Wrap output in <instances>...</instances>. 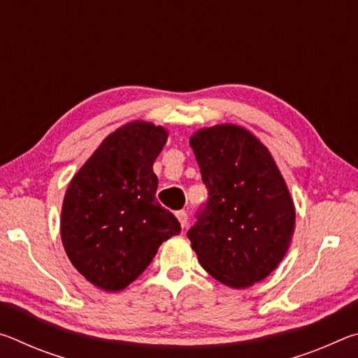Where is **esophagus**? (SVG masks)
<instances>
[{
	"instance_id": "1",
	"label": "esophagus",
	"mask_w": 358,
	"mask_h": 358,
	"mask_svg": "<svg viewBox=\"0 0 358 358\" xmlns=\"http://www.w3.org/2000/svg\"><path fill=\"white\" fill-rule=\"evenodd\" d=\"M175 215H177V220L180 221V224H181V227H186V224H187V213H186V211L185 210H180V211H177V213H175Z\"/></svg>"
}]
</instances>
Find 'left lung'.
<instances>
[{"label": "left lung", "mask_w": 358, "mask_h": 358, "mask_svg": "<svg viewBox=\"0 0 358 358\" xmlns=\"http://www.w3.org/2000/svg\"><path fill=\"white\" fill-rule=\"evenodd\" d=\"M189 143L208 199L187 238L211 276L229 287H250L289 250L295 208L287 186L268 150L243 128L201 129Z\"/></svg>", "instance_id": "1"}]
</instances>
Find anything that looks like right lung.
<instances>
[{
  "label": "right lung",
  "mask_w": 358,
  "mask_h": 358,
  "mask_svg": "<svg viewBox=\"0 0 358 358\" xmlns=\"http://www.w3.org/2000/svg\"><path fill=\"white\" fill-rule=\"evenodd\" d=\"M167 142L161 126L134 121L112 132L66 191L62 238L72 265L96 287L124 289L180 222L156 201L153 162Z\"/></svg>",
  "instance_id": "add662e5"
}]
</instances>
